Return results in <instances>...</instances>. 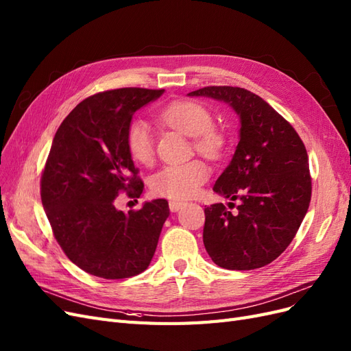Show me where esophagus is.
Segmentation results:
<instances>
[{"label":"esophagus","instance_id":"esophagus-1","mask_svg":"<svg viewBox=\"0 0 351 351\" xmlns=\"http://www.w3.org/2000/svg\"><path fill=\"white\" fill-rule=\"evenodd\" d=\"M168 205H169V209H171V212H177V210H180V209H182V208L186 205V202L173 199V200H169Z\"/></svg>","mask_w":351,"mask_h":351}]
</instances>
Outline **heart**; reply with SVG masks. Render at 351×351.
Wrapping results in <instances>:
<instances>
[{
    "instance_id": "heart-1",
    "label": "heart",
    "mask_w": 351,
    "mask_h": 351,
    "mask_svg": "<svg viewBox=\"0 0 351 351\" xmlns=\"http://www.w3.org/2000/svg\"><path fill=\"white\" fill-rule=\"evenodd\" d=\"M168 127L193 137L195 149L209 159H218L226 151L227 137L221 129L212 125L214 117L204 105L195 101H176L159 111ZM127 147L130 155L142 164H151L155 147L149 124L134 120L127 129ZM209 177V168L199 159L169 164L156 171L151 180L152 192L158 196L187 199L193 196Z\"/></svg>"
}]
</instances>
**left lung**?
Here are the masks:
<instances>
[{
    "instance_id": "obj_1",
    "label": "left lung",
    "mask_w": 351,
    "mask_h": 351,
    "mask_svg": "<svg viewBox=\"0 0 351 351\" xmlns=\"http://www.w3.org/2000/svg\"><path fill=\"white\" fill-rule=\"evenodd\" d=\"M227 102L240 117V141L214 192L239 205L205 208L204 244L218 267L262 268L289 247L312 196L306 147L282 115L243 88L206 86L187 93Z\"/></svg>"
}]
</instances>
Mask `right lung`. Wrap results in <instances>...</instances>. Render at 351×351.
<instances>
[{
    "label": "right lung",
    "mask_w": 351,
    "mask_h": 351,
    "mask_svg": "<svg viewBox=\"0 0 351 351\" xmlns=\"http://www.w3.org/2000/svg\"><path fill=\"white\" fill-rule=\"evenodd\" d=\"M164 89L123 88L82 101L58 127L40 178V199L54 237L80 269L105 280L143 272L169 215L168 202L139 210L115 208L121 192L139 197L143 182L127 147L133 114Z\"/></svg>",
    "instance_id": "add662e5"
}]
</instances>
